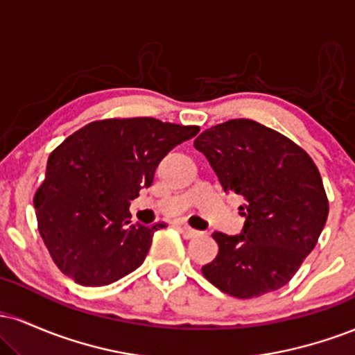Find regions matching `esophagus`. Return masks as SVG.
I'll list each match as a JSON object with an SVG mask.
<instances>
[{
	"mask_svg": "<svg viewBox=\"0 0 355 355\" xmlns=\"http://www.w3.org/2000/svg\"><path fill=\"white\" fill-rule=\"evenodd\" d=\"M180 232L183 234V237H187V239H195L200 235V232L191 229V227H189V225H180Z\"/></svg>",
	"mask_w": 355,
	"mask_h": 355,
	"instance_id": "34e87169",
	"label": "esophagus"
}]
</instances>
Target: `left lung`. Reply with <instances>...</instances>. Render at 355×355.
Returning <instances> with one entry per match:
<instances>
[{"instance_id": "left-lung-1", "label": "left lung", "mask_w": 355, "mask_h": 355, "mask_svg": "<svg viewBox=\"0 0 355 355\" xmlns=\"http://www.w3.org/2000/svg\"><path fill=\"white\" fill-rule=\"evenodd\" d=\"M193 146L223 190L245 198L242 232H214L218 254L202 274L237 299L284 287L313 250L329 215L312 158L282 133L247 118L211 126Z\"/></svg>"}]
</instances>
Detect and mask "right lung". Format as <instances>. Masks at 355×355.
Segmentation results:
<instances>
[{"label":"right lung","instance_id":"obj_1","mask_svg":"<svg viewBox=\"0 0 355 355\" xmlns=\"http://www.w3.org/2000/svg\"><path fill=\"white\" fill-rule=\"evenodd\" d=\"M198 130L150 116L113 118L88 123L53 150L35 209L44 245L64 275L100 287L144 263L165 223L132 225L130 202L152 185L165 155Z\"/></svg>","mask_w":355,"mask_h":355}]
</instances>
